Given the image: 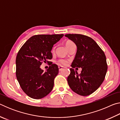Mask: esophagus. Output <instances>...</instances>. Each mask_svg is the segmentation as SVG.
I'll return each instance as SVG.
<instances>
[{
    "label": "esophagus",
    "mask_w": 120,
    "mask_h": 120,
    "mask_svg": "<svg viewBox=\"0 0 120 120\" xmlns=\"http://www.w3.org/2000/svg\"><path fill=\"white\" fill-rule=\"evenodd\" d=\"M59 71H61L63 69H64V67H62V66H59Z\"/></svg>",
    "instance_id": "34e87169"
}]
</instances>
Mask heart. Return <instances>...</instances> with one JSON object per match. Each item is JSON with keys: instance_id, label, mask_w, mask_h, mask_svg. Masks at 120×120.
<instances>
[{"instance_id": "b5f03b06", "label": "heart", "mask_w": 120, "mask_h": 120, "mask_svg": "<svg viewBox=\"0 0 120 120\" xmlns=\"http://www.w3.org/2000/svg\"><path fill=\"white\" fill-rule=\"evenodd\" d=\"M75 44L74 42L71 41H70V40L67 41L66 42V43H65V44H66V47L68 49L69 48L70 46L72 44ZM54 48H53V50H54ZM68 62V60L64 59H59V60H58V64H61V65H63V66H66V65L67 64Z\"/></svg>"}]
</instances>
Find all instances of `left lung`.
<instances>
[{
  "mask_svg": "<svg viewBox=\"0 0 120 120\" xmlns=\"http://www.w3.org/2000/svg\"><path fill=\"white\" fill-rule=\"evenodd\" d=\"M76 44V56L67 78L70 88L81 96H88L95 92L104 81L107 70L106 56L95 41L89 36L78 34L65 35ZM81 67L78 75L74 68Z\"/></svg>",
  "mask_w": 120,
  "mask_h": 120,
  "instance_id": "left-lung-1",
  "label": "left lung"
}]
</instances>
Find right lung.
Segmentation results:
<instances>
[{
  "label": "right lung",
  "instance_id": "add662e5",
  "mask_svg": "<svg viewBox=\"0 0 120 120\" xmlns=\"http://www.w3.org/2000/svg\"><path fill=\"white\" fill-rule=\"evenodd\" d=\"M64 34H38L30 38L16 56V76L20 86L31 98L41 99L51 92L54 79L59 73L56 64L49 61L52 58L51 51ZM43 62L50 66L45 72L40 68Z\"/></svg>",
  "mask_w": 120,
  "mask_h": 120
}]
</instances>
